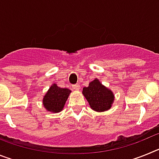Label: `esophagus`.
<instances>
[{
    "mask_svg": "<svg viewBox=\"0 0 159 159\" xmlns=\"http://www.w3.org/2000/svg\"><path fill=\"white\" fill-rule=\"evenodd\" d=\"M72 89L75 90V91H79V90L80 89V85L79 84H75V85H73Z\"/></svg>",
    "mask_w": 159,
    "mask_h": 159,
    "instance_id": "esophagus-1",
    "label": "esophagus"
}]
</instances>
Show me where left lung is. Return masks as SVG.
Instances as JSON below:
<instances>
[{
  "instance_id": "left-lung-1",
  "label": "left lung",
  "mask_w": 159,
  "mask_h": 159,
  "mask_svg": "<svg viewBox=\"0 0 159 159\" xmlns=\"http://www.w3.org/2000/svg\"><path fill=\"white\" fill-rule=\"evenodd\" d=\"M82 93L88 100L91 108L97 112L109 110L115 100L113 92L102 85L98 79H95L90 82L88 87H84Z\"/></svg>"
}]
</instances>
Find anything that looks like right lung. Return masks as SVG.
I'll return each mask as SVG.
<instances>
[{
  "instance_id": "add662e5",
  "label": "right lung",
  "mask_w": 159,
  "mask_h": 159,
  "mask_svg": "<svg viewBox=\"0 0 159 159\" xmlns=\"http://www.w3.org/2000/svg\"><path fill=\"white\" fill-rule=\"evenodd\" d=\"M71 91L68 88H61L53 84L43 98V105L48 111L58 113L64 109L67 98Z\"/></svg>"
}]
</instances>
